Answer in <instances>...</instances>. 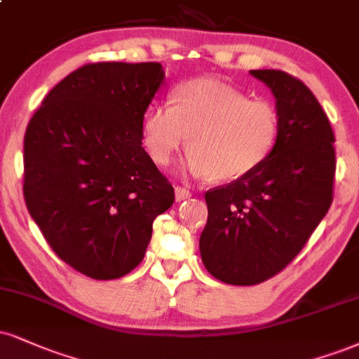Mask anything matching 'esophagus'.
Listing matches in <instances>:
<instances>
[{
	"label": "esophagus",
	"instance_id": "34e87169",
	"mask_svg": "<svg viewBox=\"0 0 359 359\" xmlns=\"http://www.w3.org/2000/svg\"><path fill=\"white\" fill-rule=\"evenodd\" d=\"M191 197H192V192L189 191L187 187H182V185H177V187H175V198H177V202L185 201V198H191Z\"/></svg>",
	"mask_w": 359,
	"mask_h": 359
}]
</instances>
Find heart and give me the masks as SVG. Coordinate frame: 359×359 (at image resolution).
I'll return each mask as SVG.
<instances>
[{
  "instance_id": "obj_1",
  "label": "heart",
  "mask_w": 359,
  "mask_h": 359,
  "mask_svg": "<svg viewBox=\"0 0 359 359\" xmlns=\"http://www.w3.org/2000/svg\"><path fill=\"white\" fill-rule=\"evenodd\" d=\"M170 102L150 109L144 120V145L157 165H168L187 142L185 167L192 175L232 182L261 167L278 144L274 103L252 100L222 81H185Z\"/></svg>"
}]
</instances>
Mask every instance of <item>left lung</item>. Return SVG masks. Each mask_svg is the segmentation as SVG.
<instances>
[{
	"instance_id": "left-lung-1",
	"label": "left lung",
	"mask_w": 359,
	"mask_h": 359,
	"mask_svg": "<svg viewBox=\"0 0 359 359\" xmlns=\"http://www.w3.org/2000/svg\"><path fill=\"white\" fill-rule=\"evenodd\" d=\"M276 97L278 144L252 174L205 192L202 262L234 286L264 283L294 259L332 202L334 133L313 92L280 70H250Z\"/></svg>"
}]
</instances>
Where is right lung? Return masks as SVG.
<instances>
[{"label":"right lung","instance_id":"1","mask_svg":"<svg viewBox=\"0 0 359 359\" xmlns=\"http://www.w3.org/2000/svg\"><path fill=\"white\" fill-rule=\"evenodd\" d=\"M161 63H88L43 98L25 133L23 196L62 261L109 280L140 264L174 187L142 147Z\"/></svg>","mask_w":359,"mask_h":359}]
</instances>
